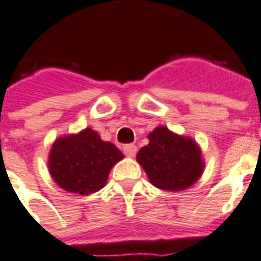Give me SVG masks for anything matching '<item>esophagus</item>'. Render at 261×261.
<instances>
[{
    "label": "esophagus",
    "instance_id": "obj_1",
    "mask_svg": "<svg viewBox=\"0 0 261 261\" xmlns=\"http://www.w3.org/2000/svg\"><path fill=\"white\" fill-rule=\"evenodd\" d=\"M137 152V147L136 145H133V144H126L124 147V153L128 158H133V156L136 155Z\"/></svg>",
    "mask_w": 261,
    "mask_h": 261
}]
</instances>
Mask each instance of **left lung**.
I'll return each instance as SVG.
<instances>
[{
  "label": "left lung",
  "mask_w": 261,
  "mask_h": 261,
  "mask_svg": "<svg viewBox=\"0 0 261 261\" xmlns=\"http://www.w3.org/2000/svg\"><path fill=\"white\" fill-rule=\"evenodd\" d=\"M148 140L137 152L136 160L153 186L164 191H182L198 182L205 162L197 141L163 125L156 126Z\"/></svg>",
  "instance_id": "obj_1"
}]
</instances>
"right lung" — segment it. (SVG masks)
Here are the masks:
<instances>
[{"mask_svg":"<svg viewBox=\"0 0 261 261\" xmlns=\"http://www.w3.org/2000/svg\"><path fill=\"white\" fill-rule=\"evenodd\" d=\"M124 159L114 144L86 128L58 137L48 155V171L54 182L68 193L89 195L105 187L110 170Z\"/></svg>","mask_w":261,"mask_h":261,"instance_id":"1","label":"right lung"}]
</instances>
